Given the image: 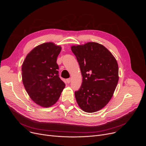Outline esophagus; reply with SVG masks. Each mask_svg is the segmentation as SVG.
<instances>
[{"label":"esophagus","mask_w":146,"mask_h":146,"mask_svg":"<svg viewBox=\"0 0 146 146\" xmlns=\"http://www.w3.org/2000/svg\"><path fill=\"white\" fill-rule=\"evenodd\" d=\"M71 80H72V79H71V78H68V79L66 80V81H67V82H68V83H70V81H71Z\"/></svg>","instance_id":"obj_1"}]
</instances>
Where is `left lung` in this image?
Listing matches in <instances>:
<instances>
[{
    "instance_id": "8db88e82",
    "label": "left lung",
    "mask_w": 146,
    "mask_h": 146,
    "mask_svg": "<svg viewBox=\"0 0 146 146\" xmlns=\"http://www.w3.org/2000/svg\"><path fill=\"white\" fill-rule=\"evenodd\" d=\"M71 50L82 77L81 86L75 92L78 105L87 113L99 111L109 102L118 84L117 62L105 46L98 43L72 46Z\"/></svg>"
}]
</instances>
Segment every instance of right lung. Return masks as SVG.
<instances>
[{
  "mask_svg": "<svg viewBox=\"0 0 146 146\" xmlns=\"http://www.w3.org/2000/svg\"><path fill=\"white\" fill-rule=\"evenodd\" d=\"M61 47L52 42L35 47L22 65L23 82L37 105L49 108L58 101L65 84L59 77L56 59Z\"/></svg>",
  "mask_w": 146,
  "mask_h": 146,
  "instance_id": "add662e5",
  "label": "right lung"
}]
</instances>
